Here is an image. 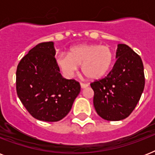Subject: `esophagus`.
Wrapping results in <instances>:
<instances>
[{"instance_id": "1", "label": "esophagus", "mask_w": 155, "mask_h": 155, "mask_svg": "<svg viewBox=\"0 0 155 155\" xmlns=\"http://www.w3.org/2000/svg\"><path fill=\"white\" fill-rule=\"evenodd\" d=\"M80 87H81V88H86L87 87H88V84H84V83H80Z\"/></svg>"}]
</instances>
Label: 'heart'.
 I'll return each instance as SVG.
<instances>
[{"mask_svg": "<svg viewBox=\"0 0 155 155\" xmlns=\"http://www.w3.org/2000/svg\"><path fill=\"white\" fill-rule=\"evenodd\" d=\"M58 68L66 77H73L79 66L90 80H99L110 71L114 53L110 47L100 44H83L72 47L69 54L58 53L55 57Z\"/></svg>", "mask_w": 155, "mask_h": 155, "instance_id": "b5f03b06", "label": "heart"}]
</instances>
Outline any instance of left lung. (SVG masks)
Returning a JSON list of instances; mask_svg holds the SVG:
<instances>
[{"label":"left lung","instance_id":"obj_1","mask_svg":"<svg viewBox=\"0 0 155 155\" xmlns=\"http://www.w3.org/2000/svg\"><path fill=\"white\" fill-rule=\"evenodd\" d=\"M113 69L107 76L91 83L93 104L97 114L104 120L128 117L139 101L145 87L142 58L125 44H118Z\"/></svg>","mask_w":155,"mask_h":155}]
</instances>
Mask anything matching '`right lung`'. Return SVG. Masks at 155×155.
<instances>
[{
	"label": "right lung",
	"instance_id": "right-lung-1",
	"mask_svg": "<svg viewBox=\"0 0 155 155\" xmlns=\"http://www.w3.org/2000/svg\"><path fill=\"white\" fill-rule=\"evenodd\" d=\"M52 42H42L21 59L16 72V89L30 115L54 122L70 112L80 92V83L62 76Z\"/></svg>",
	"mask_w": 155,
	"mask_h": 155
}]
</instances>
